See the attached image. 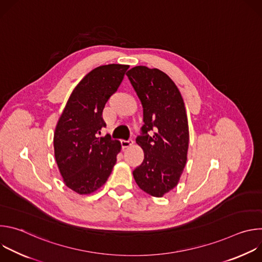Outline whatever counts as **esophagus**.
<instances>
[{
  "label": "esophagus",
  "mask_w": 262,
  "mask_h": 262,
  "mask_svg": "<svg viewBox=\"0 0 262 262\" xmlns=\"http://www.w3.org/2000/svg\"><path fill=\"white\" fill-rule=\"evenodd\" d=\"M133 144H134V141H133L132 139H129V140H122V141H121V146H122V148H127V147L132 146Z\"/></svg>",
  "instance_id": "esophagus-1"
}]
</instances>
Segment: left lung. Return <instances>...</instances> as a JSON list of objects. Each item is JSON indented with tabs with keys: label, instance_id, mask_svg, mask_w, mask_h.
Masks as SVG:
<instances>
[{
	"label": "left lung",
	"instance_id": "obj_1",
	"mask_svg": "<svg viewBox=\"0 0 262 262\" xmlns=\"http://www.w3.org/2000/svg\"><path fill=\"white\" fill-rule=\"evenodd\" d=\"M126 76L142 103L144 121L136 139L144 160L133 175L142 191L163 197L177 185L188 160L184 102L174 82L158 68L136 66Z\"/></svg>",
	"mask_w": 262,
	"mask_h": 262
}]
</instances>
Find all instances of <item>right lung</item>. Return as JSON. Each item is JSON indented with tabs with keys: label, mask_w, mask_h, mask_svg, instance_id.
Returning <instances> with one entry per match:
<instances>
[{
	"label": "right lung",
	"mask_w": 262,
	"mask_h": 262,
	"mask_svg": "<svg viewBox=\"0 0 262 262\" xmlns=\"http://www.w3.org/2000/svg\"><path fill=\"white\" fill-rule=\"evenodd\" d=\"M128 65L108 64L94 68L70 94L54 134L55 159L66 186L88 195L107 180L121 144L108 135L102 111L120 86Z\"/></svg>",
	"instance_id": "obj_1"
}]
</instances>
